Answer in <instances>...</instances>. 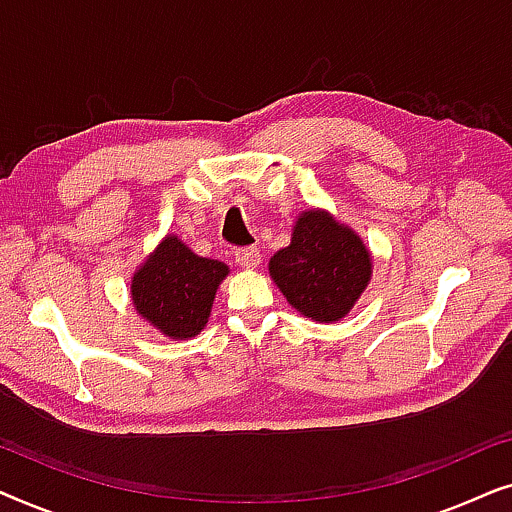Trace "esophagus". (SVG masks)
Returning a JSON list of instances; mask_svg holds the SVG:
<instances>
[{
    "label": "esophagus",
    "mask_w": 512,
    "mask_h": 512,
    "mask_svg": "<svg viewBox=\"0 0 512 512\" xmlns=\"http://www.w3.org/2000/svg\"><path fill=\"white\" fill-rule=\"evenodd\" d=\"M258 261H261V254H258L256 247H242L235 251V263L242 265V268H256Z\"/></svg>",
    "instance_id": "1"
}]
</instances>
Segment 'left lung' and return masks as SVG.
<instances>
[{"instance_id": "obj_1", "label": "left lung", "mask_w": 512, "mask_h": 512, "mask_svg": "<svg viewBox=\"0 0 512 512\" xmlns=\"http://www.w3.org/2000/svg\"><path fill=\"white\" fill-rule=\"evenodd\" d=\"M270 275L286 300L314 321H338L370 279V256L359 235L324 212L300 216L289 247L270 258Z\"/></svg>"}]
</instances>
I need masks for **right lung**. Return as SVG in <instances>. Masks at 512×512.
<instances>
[{
  "instance_id": "right-lung-1",
  "label": "right lung",
  "mask_w": 512,
  "mask_h": 512,
  "mask_svg": "<svg viewBox=\"0 0 512 512\" xmlns=\"http://www.w3.org/2000/svg\"><path fill=\"white\" fill-rule=\"evenodd\" d=\"M226 275L228 265L195 256L177 237H167L132 277V303L170 338H193L205 328Z\"/></svg>"
}]
</instances>
